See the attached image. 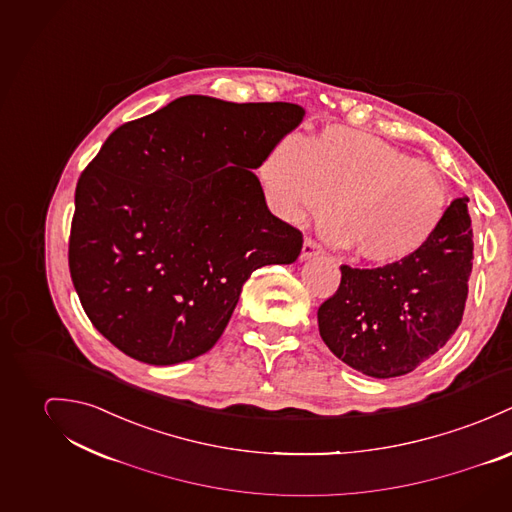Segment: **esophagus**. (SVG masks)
I'll use <instances>...</instances> for the list:
<instances>
[{
    "label": "esophagus",
    "instance_id": "1",
    "mask_svg": "<svg viewBox=\"0 0 512 512\" xmlns=\"http://www.w3.org/2000/svg\"><path fill=\"white\" fill-rule=\"evenodd\" d=\"M318 255H322V247L314 241V239H310V237H306L304 239V245H302V253H300V259L302 261H308V259H312V257H318Z\"/></svg>",
    "mask_w": 512,
    "mask_h": 512
}]
</instances>
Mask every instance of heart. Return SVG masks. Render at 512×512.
<instances>
[{
  "label": "heart",
  "mask_w": 512,
  "mask_h": 512,
  "mask_svg": "<svg viewBox=\"0 0 512 512\" xmlns=\"http://www.w3.org/2000/svg\"><path fill=\"white\" fill-rule=\"evenodd\" d=\"M259 176L284 222L320 218L332 204L328 239L371 267H395L418 255L450 208L448 184L434 167L345 127H330L308 143L284 137L265 155Z\"/></svg>",
  "instance_id": "heart-1"
}]
</instances>
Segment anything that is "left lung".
<instances>
[{
  "mask_svg": "<svg viewBox=\"0 0 512 512\" xmlns=\"http://www.w3.org/2000/svg\"><path fill=\"white\" fill-rule=\"evenodd\" d=\"M469 198H455L434 239L395 267L341 265L340 288L318 308L330 351L363 375L414 371L454 336L473 267Z\"/></svg>",
  "mask_w": 512,
  "mask_h": 512,
  "instance_id": "obj_1",
  "label": "left lung"
}]
</instances>
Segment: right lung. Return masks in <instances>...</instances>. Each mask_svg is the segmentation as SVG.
Returning <instances> with one entry per match:
<instances>
[{
	"mask_svg": "<svg viewBox=\"0 0 512 512\" xmlns=\"http://www.w3.org/2000/svg\"><path fill=\"white\" fill-rule=\"evenodd\" d=\"M302 117L286 102L182 96L106 139L76 184L68 243L106 340L149 365L194 359L220 340L253 271L298 259L302 233L271 214L253 169Z\"/></svg>",
	"mask_w": 512,
	"mask_h": 512,
	"instance_id": "right-lung-1",
	"label": "right lung"
}]
</instances>
